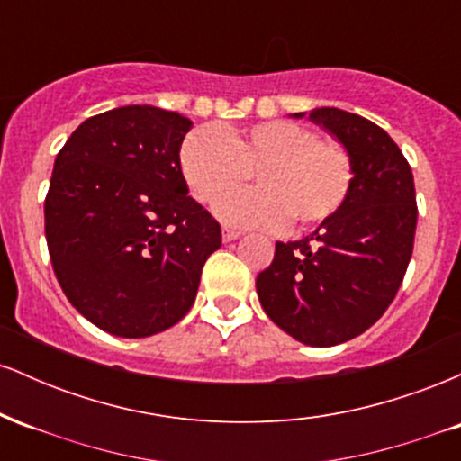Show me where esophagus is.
Returning <instances> with one entry per match:
<instances>
[{
	"label": "esophagus",
	"mask_w": 461,
	"mask_h": 461,
	"mask_svg": "<svg viewBox=\"0 0 461 461\" xmlns=\"http://www.w3.org/2000/svg\"><path fill=\"white\" fill-rule=\"evenodd\" d=\"M236 238H240V231H238V230H230V227H223V240H225V242L236 240Z\"/></svg>",
	"instance_id": "obj_1"
}]
</instances>
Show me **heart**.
I'll use <instances>...</instances> for the list:
<instances>
[{"instance_id": "heart-1", "label": "heart", "mask_w": 461, "mask_h": 461, "mask_svg": "<svg viewBox=\"0 0 461 461\" xmlns=\"http://www.w3.org/2000/svg\"><path fill=\"white\" fill-rule=\"evenodd\" d=\"M184 179L193 197L214 203L227 225L251 230H314L331 219L353 186L351 153L340 140L319 139L308 125L275 119L242 131L197 128L179 149ZM258 179V191L230 194Z\"/></svg>"}]
</instances>
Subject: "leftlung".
Segmentation results:
<instances>
[{
  "label": "left lung",
  "instance_id": "left-lung-1",
  "mask_svg": "<svg viewBox=\"0 0 461 461\" xmlns=\"http://www.w3.org/2000/svg\"><path fill=\"white\" fill-rule=\"evenodd\" d=\"M310 119L351 153V193L310 236L277 242L256 288L268 319L294 340L333 347L375 325L399 293L414 251L416 190L405 156L373 121L338 108Z\"/></svg>",
  "mask_w": 461,
  "mask_h": 461
}]
</instances>
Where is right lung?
I'll return each instance as SVG.
<instances>
[{"instance_id": "1", "label": "right lung", "mask_w": 461, "mask_h": 461, "mask_svg": "<svg viewBox=\"0 0 461 461\" xmlns=\"http://www.w3.org/2000/svg\"><path fill=\"white\" fill-rule=\"evenodd\" d=\"M193 121L123 105L84 121L54 162L45 238L62 293L84 319L121 338L182 321L221 225L188 197L179 147Z\"/></svg>"}]
</instances>
